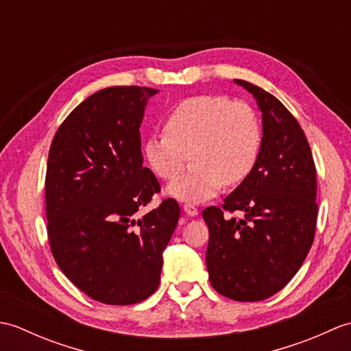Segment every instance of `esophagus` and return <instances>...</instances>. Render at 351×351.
I'll return each mask as SVG.
<instances>
[{"mask_svg":"<svg viewBox=\"0 0 351 351\" xmlns=\"http://www.w3.org/2000/svg\"><path fill=\"white\" fill-rule=\"evenodd\" d=\"M184 211L187 213V215H191V217H195V215L199 214V210L195 205H190V204H185L184 205Z\"/></svg>","mask_w":351,"mask_h":351,"instance_id":"obj_1","label":"esophagus"}]
</instances>
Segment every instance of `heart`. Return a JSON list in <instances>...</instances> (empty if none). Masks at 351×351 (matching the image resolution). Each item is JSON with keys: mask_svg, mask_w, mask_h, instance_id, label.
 Here are the masks:
<instances>
[{"mask_svg": "<svg viewBox=\"0 0 351 351\" xmlns=\"http://www.w3.org/2000/svg\"><path fill=\"white\" fill-rule=\"evenodd\" d=\"M261 141L259 117L249 104L230 102L220 95H199L169 111L164 132L146 138L143 156L158 180L171 181L193 152L196 169L167 189L171 197L191 205L214 197L223 184L243 182L255 166Z\"/></svg>", "mask_w": 351, "mask_h": 351, "instance_id": "1", "label": "heart"}]
</instances>
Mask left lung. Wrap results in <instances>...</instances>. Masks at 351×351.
I'll use <instances>...</instances> for the list:
<instances>
[{"mask_svg": "<svg viewBox=\"0 0 351 351\" xmlns=\"http://www.w3.org/2000/svg\"><path fill=\"white\" fill-rule=\"evenodd\" d=\"M263 111V141L249 176L202 217L210 229L206 268L213 288L235 302L274 295L299 271L314 243L317 170L300 123L255 84L235 80ZM240 210L241 219L229 213Z\"/></svg>", "mask_w": 351, "mask_h": 351, "instance_id": "1", "label": "left lung"}]
</instances>
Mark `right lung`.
I'll list each match as a JSON object with an SVG mask.
<instances>
[{
  "label": "right lung",
  "mask_w": 351,
  "mask_h": 351,
  "mask_svg": "<svg viewBox=\"0 0 351 351\" xmlns=\"http://www.w3.org/2000/svg\"><path fill=\"white\" fill-rule=\"evenodd\" d=\"M156 88L107 87L58 126L45 202L52 256L73 285L107 304H134L160 285L162 252L180 220L175 199L137 219L161 191L143 166L140 123Z\"/></svg>",
  "instance_id": "obj_1"
}]
</instances>
